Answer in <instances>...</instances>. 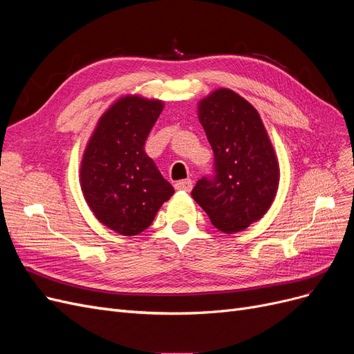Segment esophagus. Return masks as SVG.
<instances>
[{
    "label": "esophagus",
    "mask_w": 354,
    "mask_h": 354,
    "mask_svg": "<svg viewBox=\"0 0 354 354\" xmlns=\"http://www.w3.org/2000/svg\"><path fill=\"white\" fill-rule=\"evenodd\" d=\"M174 187L177 190H183V192H190L192 187H194V181H192L190 178H186V180H180L177 181V183L174 185Z\"/></svg>",
    "instance_id": "34e87169"
}]
</instances>
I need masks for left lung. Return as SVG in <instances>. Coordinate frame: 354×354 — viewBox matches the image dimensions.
<instances>
[{
	"instance_id": "8db88e82",
	"label": "left lung",
	"mask_w": 354,
	"mask_h": 354,
	"mask_svg": "<svg viewBox=\"0 0 354 354\" xmlns=\"http://www.w3.org/2000/svg\"><path fill=\"white\" fill-rule=\"evenodd\" d=\"M214 152V174L192 190L214 227L245 230L270 208L279 186V164L259 112L239 94L218 88L198 106Z\"/></svg>"
}]
</instances>
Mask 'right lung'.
Returning <instances> with one entry per match:
<instances>
[{"instance_id":"add662e5","label":"right lung","mask_w":354,"mask_h":354,"mask_svg":"<svg viewBox=\"0 0 354 354\" xmlns=\"http://www.w3.org/2000/svg\"><path fill=\"white\" fill-rule=\"evenodd\" d=\"M164 109L160 100L125 95L99 120L81 160V189L100 223L136 236L151 226L174 194L145 152L146 138Z\"/></svg>"}]
</instances>
